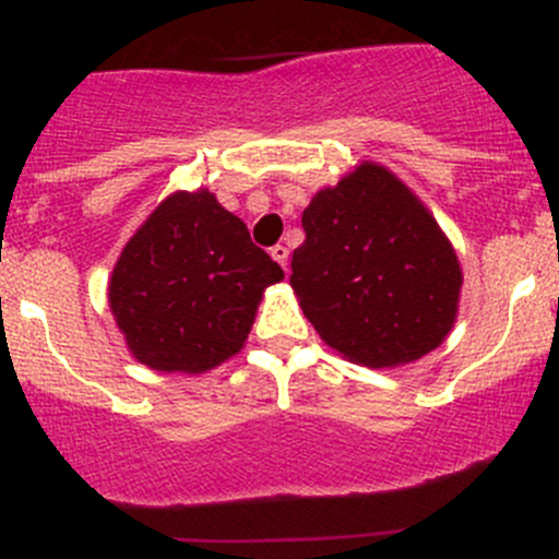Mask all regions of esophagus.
I'll return each mask as SVG.
<instances>
[{
    "mask_svg": "<svg viewBox=\"0 0 559 559\" xmlns=\"http://www.w3.org/2000/svg\"><path fill=\"white\" fill-rule=\"evenodd\" d=\"M270 257H273L275 262H278L281 267L286 270V262H289V248L281 246V243H278V246H273V248H270Z\"/></svg>",
    "mask_w": 559,
    "mask_h": 559,
    "instance_id": "obj_1",
    "label": "esophagus"
}]
</instances>
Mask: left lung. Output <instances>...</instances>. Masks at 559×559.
Here are the masks:
<instances>
[{
    "label": "left lung",
    "instance_id": "obj_1",
    "mask_svg": "<svg viewBox=\"0 0 559 559\" xmlns=\"http://www.w3.org/2000/svg\"><path fill=\"white\" fill-rule=\"evenodd\" d=\"M292 286L321 341L368 368L414 362L449 335L462 270L403 180L365 162L302 211Z\"/></svg>",
    "mask_w": 559,
    "mask_h": 559
}]
</instances>
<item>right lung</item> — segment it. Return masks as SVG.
<instances>
[{"mask_svg": "<svg viewBox=\"0 0 559 559\" xmlns=\"http://www.w3.org/2000/svg\"><path fill=\"white\" fill-rule=\"evenodd\" d=\"M281 278L211 191H178L123 246L107 297L140 362L202 373L243 348L264 286Z\"/></svg>", "mask_w": 559, "mask_h": 559, "instance_id": "obj_1", "label": "right lung"}]
</instances>
